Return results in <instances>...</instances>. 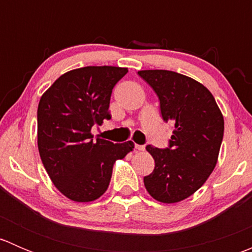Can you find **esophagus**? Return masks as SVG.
<instances>
[{
	"label": "esophagus",
	"instance_id": "obj_1",
	"mask_svg": "<svg viewBox=\"0 0 252 252\" xmlns=\"http://www.w3.org/2000/svg\"><path fill=\"white\" fill-rule=\"evenodd\" d=\"M135 149L139 150V151H144L145 146H144V145H138V144H135Z\"/></svg>",
	"mask_w": 252,
	"mask_h": 252
}]
</instances>
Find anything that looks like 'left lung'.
<instances>
[{"label": "left lung", "instance_id": "left-lung-1", "mask_svg": "<svg viewBox=\"0 0 252 252\" xmlns=\"http://www.w3.org/2000/svg\"><path fill=\"white\" fill-rule=\"evenodd\" d=\"M159 100L162 118L173 126L167 149L147 145L155 169L144 177L155 200L174 204L199 190L217 164L224 119L206 86L171 70H139Z\"/></svg>", "mask_w": 252, "mask_h": 252}]
</instances>
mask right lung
<instances>
[{"label":"right lung","mask_w":252,"mask_h":252,"mask_svg":"<svg viewBox=\"0 0 252 252\" xmlns=\"http://www.w3.org/2000/svg\"><path fill=\"white\" fill-rule=\"evenodd\" d=\"M128 68L89 65L61 75L37 107V147L55 187L72 201L90 202L105 194L117 159L133 151V141L113 144L91 134L111 119L112 89Z\"/></svg>","instance_id":"1"}]
</instances>
